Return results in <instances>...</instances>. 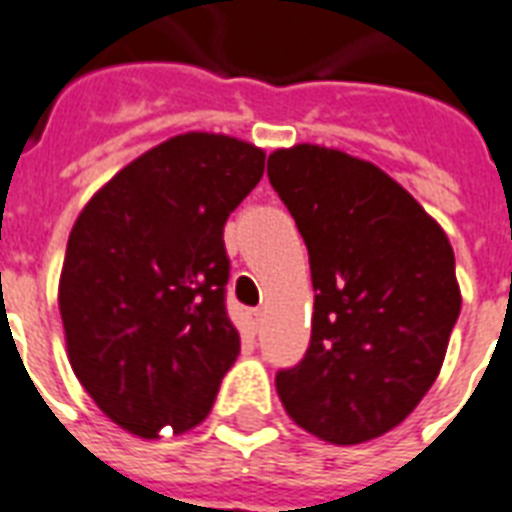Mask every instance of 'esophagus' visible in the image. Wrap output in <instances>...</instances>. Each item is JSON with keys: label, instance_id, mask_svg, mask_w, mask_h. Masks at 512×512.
Returning a JSON list of instances; mask_svg holds the SVG:
<instances>
[{"label": "esophagus", "instance_id": "34e87169", "mask_svg": "<svg viewBox=\"0 0 512 512\" xmlns=\"http://www.w3.org/2000/svg\"><path fill=\"white\" fill-rule=\"evenodd\" d=\"M260 322H263V311H260V308H252V311H249V327H252V330H257V327H260Z\"/></svg>", "mask_w": 512, "mask_h": 512}]
</instances>
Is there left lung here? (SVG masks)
I'll use <instances>...</instances> for the list:
<instances>
[{"label": "left lung", "instance_id": "obj_1", "mask_svg": "<svg viewBox=\"0 0 512 512\" xmlns=\"http://www.w3.org/2000/svg\"><path fill=\"white\" fill-rule=\"evenodd\" d=\"M268 179L306 241L314 319L306 357L276 373L290 419L354 446L397 427L435 384L459 319L454 249L384 171L295 144Z\"/></svg>", "mask_w": 512, "mask_h": 512}]
</instances>
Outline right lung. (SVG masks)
<instances>
[{
    "label": "right lung",
    "instance_id": "obj_1",
    "mask_svg": "<svg viewBox=\"0 0 512 512\" xmlns=\"http://www.w3.org/2000/svg\"><path fill=\"white\" fill-rule=\"evenodd\" d=\"M263 169L255 144L174 136L117 171L74 222L58 282L69 362L139 438L201 424L239 357L222 228Z\"/></svg>",
    "mask_w": 512,
    "mask_h": 512
}]
</instances>
